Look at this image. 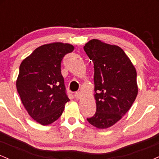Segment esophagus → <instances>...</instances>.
Instances as JSON below:
<instances>
[{
    "label": "esophagus",
    "mask_w": 159,
    "mask_h": 159,
    "mask_svg": "<svg viewBox=\"0 0 159 159\" xmlns=\"http://www.w3.org/2000/svg\"><path fill=\"white\" fill-rule=\"evenodd\" d=\"M75 98H77V99H79V98L81 97V93L76 92L75 93Z\"/></svg>",
    "instance_id": "esophagus-1"
}]
</instances>
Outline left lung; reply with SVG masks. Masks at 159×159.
<instances>
[{
    "label": "left lung",
    "mask_w": 159,
    "mask_h": 159,
    "mask_svg": "<svg viewBox=\"0 0 159 159\" xmlns=\"http://www.w3.org/2000/svg\"><path fill=\"white\" fill-rule=\"evenodd\" d=\"M94 64L96 112L87 121L98 129L112 126L132 107L138 95L137 72L117 45L92 39L84 46Z\"/></svg>",
    "instance_id": "1"
}]
</instances>
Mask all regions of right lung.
<instances>
[{
    "label": "right lung",
    "instance_id": "right-lung-1",
    "mask_svg": "<svg viewBox=\"0 0 159 159\" xmlns=\"http://www.w3.org/2000/svg\"><path fill=\"white\" fill-rule=\"evenodd\" d=\"M73 50L68 43L43 45L20 65L17 91L27 113L41 125L56 121L69 101L61 67L63 57Z\"/></svg>",
    "mask_w": 159,
    "mask_h": 159
}]
</instances>
